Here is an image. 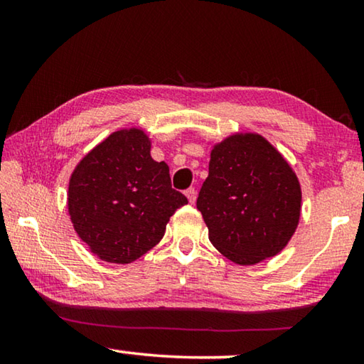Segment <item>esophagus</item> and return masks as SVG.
<instances>
[{
    "instance_id": "34e87169",
    "label": "esophagus",
    "mask_w": 364,
    "mask_h": 364,
    "mask_svg": "<svg viewBox=\"0 0 364 364\" xmlns=\"http://www.w3.org/2000/svg\"><path fill=\"white\" fill-rule=\"evenodd\" d=\"M186 197H188L189 204H194L196 199H197V193H196V189H194V188H189V189H186Z\"/></svg>"
}]
</instances>
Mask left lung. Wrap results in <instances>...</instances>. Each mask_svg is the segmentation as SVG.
Masks as SVG:
<instances>
[{
	"label": "left lung",
	"instance_id": "obj_1",
	"mask_svg": "<svg viewBox=\"0 0 364 364\" xmlns=\"http://www.w3.org/2000/svg\"><path fill=\"white\" fill-rule=\"evenodd\" d=\"M213 247L249 267L278 255L299 226L301 189L281 152L258 133L213 144L197 197Z\"/></svg>",
	"mask_w": 364,
	"mask_h": 364
}]
</instances>
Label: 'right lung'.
<instances>
[{"label":"right lung","instance_id":"right-lung-1","mask_svg":"<svg viewBox=\"0 0 364 364\" xmlns=\"http://www.w3.org/2000/svg\"><path fill=\"white\" fill-rule=\"evenodd\" d=\"M188 199L171 189L165 162L151 157L141 128L114 132L72 171L67 207L78 237L107 263H132L164 237Z\"/></svg>","mask_w":364,"mask_h":364}]
</instances>
